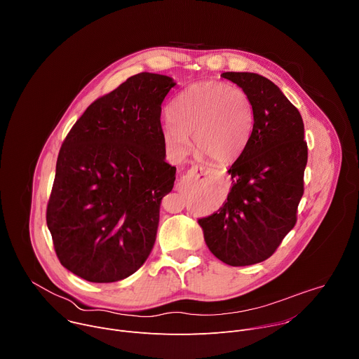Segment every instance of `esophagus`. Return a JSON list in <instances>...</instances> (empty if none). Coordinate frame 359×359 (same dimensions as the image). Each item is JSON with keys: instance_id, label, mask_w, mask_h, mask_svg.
Here are the masks:
<instances>
[{"instance_id": "obj_1", "label": "esophagus", "mask_w": 359, "mask_h": 359, "mask_svg": "<svg viewBox=\"0 0 359 359\" xmlns=\"http://www.w3.org/2000/svg\"><path fill=\"white\" fill-rule=\"evenodd\" d=\"M189 176L193 180L206 182L209 179H213L216 176V172L210 168H206V166H191L190 170H189Z\"/></svg>"}]
</instances>
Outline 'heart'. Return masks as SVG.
I'll return each instance as SVG.
<instances>
[{
    "mask_svg": "<svg viewBox=\"0 0 359 359\" xmlns=\"http://www.w3.org/2000/svg\"><path fill=\"white\" fill-rule=\"evenodd\" d=\"M254 125V107L247 92L224 82H198L173 100L170 121L162 128L166 146L184 155L189 136L200 156L213 162L234 161L244 150Z\"/></svg>",
    "mask_w": 359,
    "mask_h": 359,
    "instance_id": "b5f03b06",
    "label": "heart"
}]
</instances>
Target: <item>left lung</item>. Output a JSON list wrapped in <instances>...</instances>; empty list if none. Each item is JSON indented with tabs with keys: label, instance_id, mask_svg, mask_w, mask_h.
<instances>
[{
	"label": "left lung",
	"instance_id": "obj_1",
	"mask_svg": "<svg viewBox=\"0 0 359 359\" xmlns=\"http://www.w3.org/2000/svg\"><path fill=\"white\" fill-rule=\"evenodd\" d=\"M222 76L247 92L254 125L229 169L233 186L227 201L212 216L198 219V224L216 257L241 267L271 257L295 226L309 147L298 109L276 83L251 72Z\"/></svg>",
	"mask_w": 359,
	"mask_h": 359
}]
</instances>
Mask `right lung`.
Here are the masks:
<instances>
[{
  "mask_svg": "<svg viewBox=\"0 0 359 359\" xmlns=\"http://www.w3.org/2000/svg\"><path fill=\"white\" fill-rule=\"evenodd\" d=\"M172 78L140 72L88 107L67 135L46 206L61 264L115 283L147 260L176 168L165 162L162 102Z\"/></svg>",
  "mask_w": 359,
  "mask_h": 359,
  "instance_id": "right-lung-1",
  "label": "right lung"
}]
</instances>
